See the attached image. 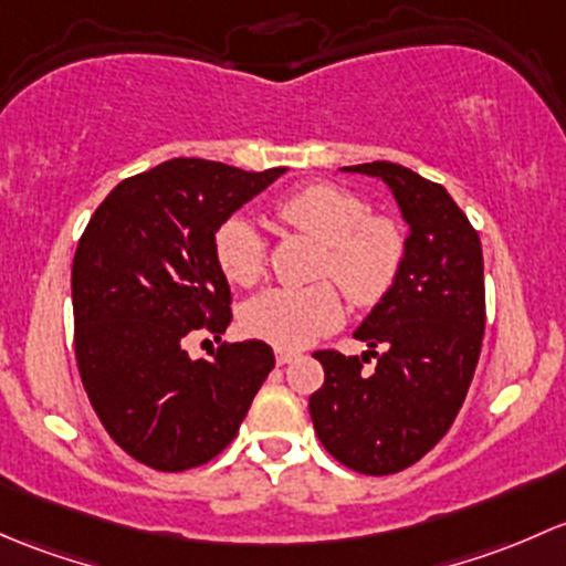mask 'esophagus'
I'll list each match as a JSON object with an SVG mask.
<instances>
[{
	"instance_id": "1",
	"label": "esophagus",
	"mask_w": 566,
	"mask_h": 566,
	"mask_svg": "<svg viewBox=\"0 0 566 566\" xmlns=\"http://www.w3.org/2000/svg\"><path fill=\"white\" fill-rule=\"evenodd\" d=\"M300 357V354L296 352H291V348H277L275 352V359H277V365H289L291 359H296Z\"/></svg>"
}]
</instances>
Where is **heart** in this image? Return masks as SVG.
Listing matches in <instances>:
<instances>
[{
  "label": "heart",
  "instance_id": "1",
  "mask_svg": "<svg viewBox=\"0 0 566 566\" xmlns=\"http://www.w3.org/2000/svg\"><path fill=\"white\" fill-rule=\"evenodd\" d=\"M283 223L322 242L313 275L326 277L305 289H272L244 305L242 326L250 337L277 348H305L340 326L346 307L340 291L357 307H373L392 291L403 272L409 237L392 214L370 212L368 201L346 185L313 182L291 190L275 207ZM214 261L226 281L253 289L266 275L270 248L242 214L214 229Z\"/></svg>",
  "mask_w": 566,
  "mask_h": 566
}]
</instances>
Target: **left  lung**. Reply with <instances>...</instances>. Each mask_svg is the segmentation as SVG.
I'll use <instances>...</instances> for the list:
<instances>
[{"label": "left lung", "mask_w": 566, "mask_h": 566, "mask_svg": "<svg viewBox=\"0 0 566 566\" xmlns=\"http://www.w3.org/2000/svg\"><path fill=\"white\" fill-rule=\"evenodd\" d=\"M343 171L389 185L411 226L409 253L398 283L354 332L368 352L313 354L324 365V387L311 395V419L343 465L398 474L444 439L474 378L485 335L482 244L439 182L387 160Z\"/></svg>", "instance_id": "8db88e82"}]
</instances>
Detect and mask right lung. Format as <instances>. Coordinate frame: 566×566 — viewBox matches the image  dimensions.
<instances>
[{
    "instance_id": "obj_1",
    "label": "right lung",
    "mask_w": 566,
    "mask_h": 566,
    "mask_svg": "<svg viewBox=\"0 0 566 566\" xmlns=\"http://www.w3.org/2000/svg\"><path fill=\"white\" fill-rule=\"evenodd\" d=\"M283 171L174 157L122 179L81 234L70 277L81 384L111 439L149 469L218 458L275 368L261 340L223 343L212 359H190L185 340L229 326L214 229Z\"/></svg>"
}]
</instances>
